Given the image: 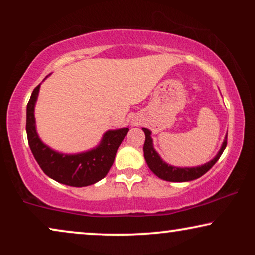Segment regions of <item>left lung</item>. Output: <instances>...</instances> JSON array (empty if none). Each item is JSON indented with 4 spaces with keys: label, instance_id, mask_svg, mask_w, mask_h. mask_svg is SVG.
I'll list each match as a JSON object with an SVG mask.
<instances>
[{
    "label": "left lung",
    "instance_id": "8db88e82",
    "mask_svg": "<svg viewBox=\"0 0 255 255\" xmlns=\"http://www.w3.org/2000/svg\"><path fill=\"white\" fill-rule=\"evenodd\" d=\"M142 131H144L146 137L144 144V156L146 163H147L149 169H151L156 176L165 181H169V182H187V181L196 180L202 175H204V174L218 161V159L221 158L223 152H224L226 144H228V135H226L224 141H223L222 144L221 149H219L217 155H216L214 159L202 166L184 167V168H181V167L170 166L168 163L163 161V160L160 158L158 153H156L154 147H153V140L151 138L152 132L145 128H142Z\"/></svg>",
    "mask_w": 255,
    "mask_h": 255
}]
</instances>
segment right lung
I'll use <instances>...</instances> for the list:
<instances>
[{"label":"right lung","mask_w":255,"mask_h":255,"mask_svg":"<svg viewBox=\"0 0 255 255\" xmlns=\"http://www.w3.org/2000/svg\"><path fill=\"white\" fill-rule=\"evenodd\" d=\"M38 85L26 107V134L31 152L43 172L59 183L71 187H87L102 180L113 166L117 149L128 128L107 131L97 147L78 154L55 152L40 140L36 130L34 106L39 93Z\"/></svg>","instance_id":"obj_1"}]
</instances>
